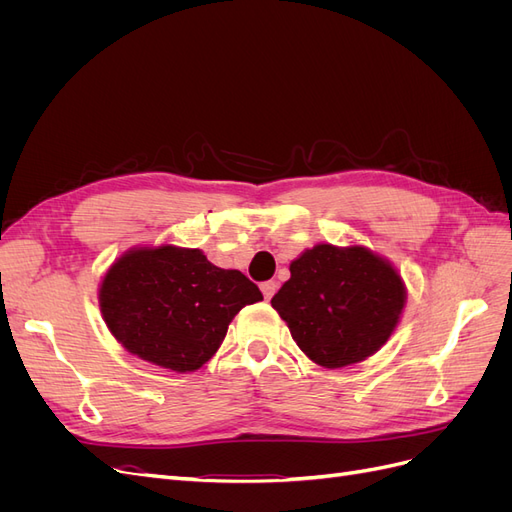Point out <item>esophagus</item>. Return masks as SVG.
Here are the masks:
<instances>
[{"mask_svg": "<svg viewBox=\"0 0 512 512\" xmlns=\"http://www.w3.org/2000/svg\"><path fill=\"white\" fill-rule=\"evenodd\" d=\"M260 290H262V294H265V299L269 301L273 294H275V290H277V284L271 280V282H262L260 284Z\"/></svg>", "mask_w": 512, "mask_h": 512, "instance_id": "obj_1", "label": "esophagus"}]
</instances>
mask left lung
<instances>
[{
	"instance_id": "obj_1",
	"label": "left lung",
	"mask_w": 512,
	"mask_h": 512,
	"mask_svg": "<svg viewBox=\"0 0 512 512\" xmlns=\"http://www.w3.org/2000/svg\"><path fill=\"white\" fill-rule=\"evenodd\" d=\"M406 290L389 262L361 245L322 243L290 265L271 305L314 363L337 369L365 361L391 337Z\"/></svg>"
}]
</instances>
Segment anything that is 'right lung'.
<instances>
[{
    "label": "right lung",
    "instance_id": "obj_1",
    "mask_svg": "<svg viewBox=\"0 0 512 512\" xmlns=\"http://www.w3.org/2000/svg\"><path fill=\"white\" fill-rule=\"evenodd\" d=\"M262 292L200 250H132L104 275L100 309L123 348L160 367L194 371L224 342L230 320Z\"/></svg>",
    "mask_w": 512,
    "mask_h": 512
}]
</instances>
